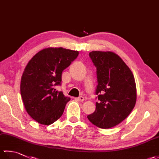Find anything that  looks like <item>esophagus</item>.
<instances>
[{"mask_svg":"<svg viewBox=\"0 0 159 159\" xmlns=\"http://www.w3.org/2000/svg\"><path fill=\"white\" fill-rule=\"evenodd\" d=\"M77 100H79V101H80V102H83L84 100H85V99H84V97H83V96H80V97H79V98H76Z\"/></svg>","mask_w":159,"mask_h":159,"instance_id":"1","label":"esophagus"}]
</instances>
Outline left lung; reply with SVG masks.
<instances>
[{
  "label": "left lung",
  "instance_id": "8db88e82",
  "mask_svg": "<svg viewBox=\"0 0 159 159\" xmlns=\"http://www.w3.org/2000/svg\"><path fill=\"white\" fill-rule=\"evenodd\" d=\"M97 69L98 101L96 111L87 116L95 126L110 128L129 116L137 101V87L133 72L120 56L111 51L89 52Z\"/></svg>",
  "mask_w": 159,
  "mask_h": 159
}]
</instances>
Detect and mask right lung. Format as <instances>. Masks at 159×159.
<instances>
[{"instance_id":"add662e5","label":"right lung","mask_w":159,"mask_h":159,"mask_svg":"<svg viewBox=\"0 0 159 159\" xmlns=\"http://www.w3.org/2000/svg\"><path fill=\"white\" fill-rule=\"evenodd\" d=\"M79 55V51L46 48L33 56L21 77L20 93L26 112L37 122L52 124L62 116L70 98L56 90L62 72Z\"/></svg>"}]
</instances>
